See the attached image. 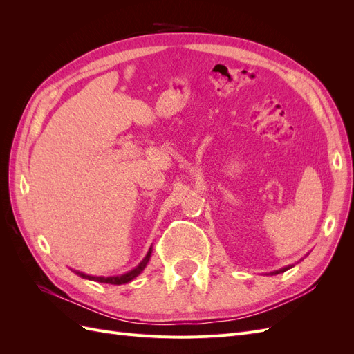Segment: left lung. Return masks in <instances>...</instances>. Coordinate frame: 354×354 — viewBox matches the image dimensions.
<instances>
[{"mask_svg":"<svg viewBox=\"0 0 354 354\" xmlns=\"http://www.w3.org/2000/svg\"><path fill=\"white\" fill-rule=\"evenodd\" d=\"M292 266H288V267H283V269H281V270H276V272H272V274H279V273H283V272H286L288 269H291Z\"/></svg>","mask_w":354,"mask_h":354,"instance_id":"1","label":"left lung"}]
</instances>
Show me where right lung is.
Segmentation results:
<instances>
[{"label":"right lung","mask_w":354,"mask_h":354,"mask_svg":"<svg viewBox=\"0 0 354 354\" xmlns=\"http://www.w3.org/2000/svg\"><path fill=\"white\" fill-rule=\"evenodd\" d=\"M151 255H152V246L151 250H149V252L146 254L145 259L140 261V264H138L136 269L130 270L128 273H124V274H120V276H109V277H104V276H91V274H85V273H81L78 270H73L75 273H77L78 276L84 277V279H88V281H95V282H102V283H111V285H122V283H127L133 281L134 277H137L138 274H140L143 270L146 264L149 263V260H151Z\"/></svg>","instance_id":"1"}]
</instances>
